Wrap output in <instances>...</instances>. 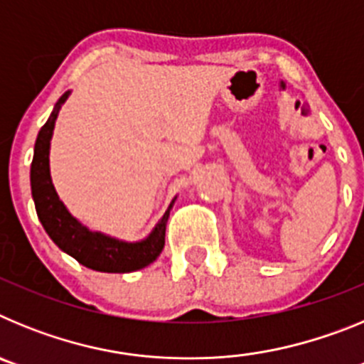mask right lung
<instances>
[{"instance_id":"obj_1","label":"right lung","mask_w":364,"mask_h":364,"mask_svg":"<svg viewBox=\"0 0 364 364\" xmlns=\"http://www.w3.org/2000/svg\"><path fill=\"white\" fill-rule=\"evenodd\" d=\"M69 95L70 92L67 91L58 100L56 107L40 129L36 144H34V159L31 164V189L38 218L53 242L87 268L104 273H129L146 268L162 253L164 242H166L167 218H169V211L176 197L173 198L162 218L156 222L153 231L138 242H125L100 231H92L83 226L78 218H74L58 197L49 169V151L54 124H56L60 107L69 98Z\"/></svg>"}]
</instances>
